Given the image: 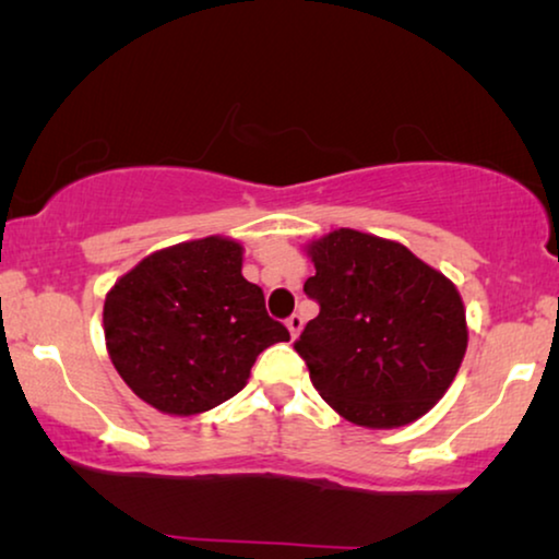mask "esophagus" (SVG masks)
I'll return each instance as SVG.
<instances>
[{
  "label": "esophagus",
  "instance_id": "1",
  "mask_svg": "<svg viewBox=\"0 0 559 559\" xmlns=\"http://www.w3.org/2000/svg\"><path fill=\"white\" fill-rule=\"evenodd\" d=\"M287 331H289V335H293V338H297V335H300V331H302V318L300 316H289L287 318Z\"/></svg>",
  "mask_w": 559,
  "mask_h": 559
}]
</instances>
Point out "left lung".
<instances>
[{
	"instance_id": "left-lung-1",
	"label": "left lung",
	"mask_w": 559,
	"mask_h": 559,
	"mask_svg": "<svg viewBox=\"0 0 559 559\" xmlns=\"http://www.w3.org/2000/svg\"><path fill=\"white\" fill-rule=\"evenodd\" d=\"M318 302L295 350L331 407L354 425L423 417L461 369L468 331L455 285L396 241L338 228L310 243Z\"/></svg>"
}]
</instances>
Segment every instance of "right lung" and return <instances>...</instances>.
Listing matches in <instances>:
<instances>
[{
  "label": "right lung",
  "instance_id": "1",
  "mask_svg": "<svg viewBox=\"0 0 559 559\" xmlns=\"http://www.w3.org/2000/svg\"><path fill=\"white\" fill-rule=\"evenodd\" d=\"M104 335L127 386L167 415H198L247 384L264 348L289 341L262 287L241 274V247L209 236L155 251L104 302Z\"/></svg>",
  "mask_w": 559,
  "mask_h": 559
}]
</instances>
